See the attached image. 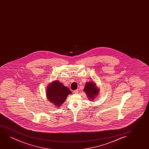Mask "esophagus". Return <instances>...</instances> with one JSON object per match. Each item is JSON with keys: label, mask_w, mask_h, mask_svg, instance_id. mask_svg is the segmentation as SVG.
Segmentation results:
<instances>
[{"label": "esophagus", "mask_w": 149, "mask_h": 149, "mask_svg": "<svg viewBox=\"0 0 149 149\" xmlns=\"http://www.w3.org/2000/svg\"><path fill=\"white\" fill-rule=\"evenodd\" d=\"M74 93L75 94H77L78 93V90H76L75 91H74Z\"/></svg>", "instance_id": "esophagus-1"}]
</instances>
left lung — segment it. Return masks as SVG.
<instances>
[{
	"label": "left lung",
	"mask_w": 149,
	"mask_h": 149,
	"mask_svg": "<svg viewBox=\"0 0 149 149\" xmlns=\"http://www.w3.org/2000/svg\"><path fill=\"white\" fill-rule=\"evenodd\" d=\"M84 91L87 94V96L89 97V99H91L92 100L94 99L95 97L98 95V90L96 88V86L94 82H88L86 84Z\"/></svg>",
	"instance_id": "8db88e82"
}]
</instances>
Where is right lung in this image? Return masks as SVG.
Listing matches in <instances>:
<instances>
[{"instance_id": "add662e5", "label": "right lung", "mask_w": 149, "mask_h": 149, "mask_svg": "<svg viewBox=\"0 0 149 149\" xmlns=\"http://www.w3.org/2000/svg\"><path fill=\"white\" fill-rule=\"evenodd\" d=\"M46 94L49 101L59 107L65 101V99L68 95L71 94V92L68 88L64 86L62 83L56 80L48 86Z\"/></svg>"}]
</instances>
